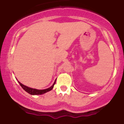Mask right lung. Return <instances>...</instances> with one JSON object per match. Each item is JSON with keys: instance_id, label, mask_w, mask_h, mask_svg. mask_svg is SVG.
<instances>
[{"instance_id": "1", "label": "right lung", "mask_w": 124, "mask_h": 124, "mask_svg": "<svg viewBox=\"0 0 124 124\" xmlns=\"http://www.w3.org/2000/svg\"><path fill=\"white\" fill-rule=\"evenodd\" d=\"M55 82H56V80L55 81V82H54L53 85H52L51 87L48 88V89H45V90H37V89H32V88L28 87H27V86H24V85H23V84L20 83L19 82H18V83H19L20 85L21 86V87L24 90L25 92H27L28 93L30 94H32V95H39V94H44V93H46V92L51 91V90L53 89L54 86V85H55Z\"/></svg>"}]
</instances>
